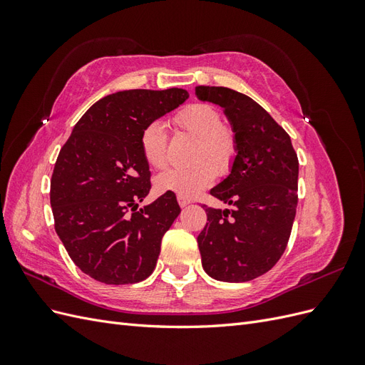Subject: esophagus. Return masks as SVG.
<instances>
[{
  "mask_svg": "<svg viewBox=\"0 0 365 365\" xmlns=\"http://www.w3.org/2000/svg\"><path fill=\"white\" fill-rule=\"evenodd\" d=\"M192 201L190 200H187V197H182V196H178V204L181 205V207H185V205H189Z\"/></svg>",
  "mask_w": 365,
  "mask_h": 365,
  "instance_id": "obj_1",
  "label": "esophagus"
}]
</instances>
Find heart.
<instances>
[{
  "label": "heart",
  "mask_w": 365,
  "mask_h": 365,
  "mask_svg": "<svg viewBox=\"0 0 365 365\" xmlns=\"http://www.w3.org/2000/svg\"><path fill=\"white\" fill-rule=\"evenodd\" d=\"M172 125L197 138L193 160L189 168H173L155 178L160 193H176L195 197L212 184L216 173H227L237 155L235 130L222 123V115L210 103H192L172 117ZM141 153L150 168L163 169L169 161V138L160 121H152L141 132Z\"/></svg>",
  "instance_id": "b5f03b06"
}]
</instances>
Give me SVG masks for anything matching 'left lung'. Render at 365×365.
I'll return each mask as SVG.
<instances>
[{
	"label": "left lung",
	"instance_id": "left-lung-1",
	"mask_svg": "<svg viewBox=\"0 0 365 365\" xmlns=\"http://www.w3.org/2000/svg\"><path fill=\"white\" fill-rule=\"evenodd\" d=\"M202 102L224 108L237 140L227 178L210 195L231 208L207 207L197 236L202 268L240 283L268 272L288 245L297 210L298 158L286 130L251 97L224 86H196Z\"/></svg>",
	"mask_w": 365,
	"mask_h": 365
}]
</instances>
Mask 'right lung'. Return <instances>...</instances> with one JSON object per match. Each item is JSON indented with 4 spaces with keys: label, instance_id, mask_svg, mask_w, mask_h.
Masks as SVG:
<instances>
[{
    "label": "right lung",
    "instance_id": "1",
    "mask_svg": "<svg viewBox=\"0 0 365 365\" xmlns=\"http://www.w3.org/2000/svg\"><path fill=\"white\" fill-rule=\"evenodd\" d=\"M189 98L181 88L129 90L96 102L77 121L54 164V230L91 279L129 284L155 269L161 239L181 208L172 193L138 210L150 190L141 132Z\"/></svg>",
    "mask_w": 365,
    "mask_h": 365
}]
</instances>
